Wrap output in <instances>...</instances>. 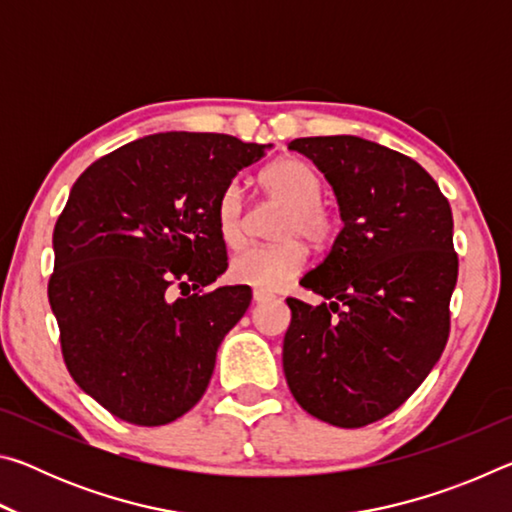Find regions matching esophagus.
<instances>
[{
  "label": "esophagus",
  "mask_w": 512,
  "mask_h": 512,
  "mask_svg": "<svg viewBox=\"0 0 512 512\" xmlns=\"http://www.w3.org/2000/svg\"><path fill=\"white\" fill-rule=\"evenodd\" d=\"M253 298H255V302H266V300L273 298V293L271 291H264V289H255Z\"/></svg>",
  "instance_id": "obj_1"
}]
</instances>
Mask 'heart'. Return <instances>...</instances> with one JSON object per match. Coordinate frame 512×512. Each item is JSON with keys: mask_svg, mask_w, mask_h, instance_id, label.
Masks as SVG:
<instances>
[{"mask_svg": "<svg viewBox=\"0 0 512 512\" xmlns=\"http://www.w3.org/2000/svg\"><path fill=\"white\" fill-rule=\"evenodd\" d=\"M259 187L268 201L284 207L273 228V237L282 241L241 250L232 257L230 277L255 289H277L305 266V248L300 239L316 248L325 246L334 235V219L320 203V176L298 158H280L268 164L259 173ZM216 228L228 248H239L246 241L248 214L244 192L237 183L225 187L216 201Z\"/></svg>", "mask_w": 512, "mask_h": 512, "instance_id": "1", "label": "heart"}]
</instances>
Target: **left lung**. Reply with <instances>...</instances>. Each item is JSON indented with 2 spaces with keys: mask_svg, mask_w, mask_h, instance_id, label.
Wrapping results in <instances>:
<instances>
[{
  "mask_svg": "<svg viewBox=\"0 0 512 512\" xmlns=\"http://www.w3.org/2000/svg\"><path fill=\"white\" fill-rule=\"evenodd\" d=\"M289 149L325 173L343 228L300 280L327 302L287 298L284 377L309 415L366 427L409 400L447 345L452 207L418 162L377 142L300 137Z\"/></svg>",
  "mask_w": 512,
  "mask_h": 512,
  "instance_id": "left-lung-1",
  "label": "left lung"
}]
</instances>
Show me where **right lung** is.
<instances>
[{
    "mask_svg": "<svg viewBox=\"0 0 512 512\" xmlns=\"http://www.w3.org/2000/svg\"><path fill=\"white\" fill-rule=\"evenodd\" d=\"M268 149L158 133L103 155L69 192L49 305L69 375L119 420L160 427L203 397L216 350L253 300L246 284L201 291L228 268L216 201Z\"/></svg>",
    "mask_w": 512,
    "mask_h": 512,
    "instance_id": "obj_1",
    "label": "right lung"
}]
</instances>
